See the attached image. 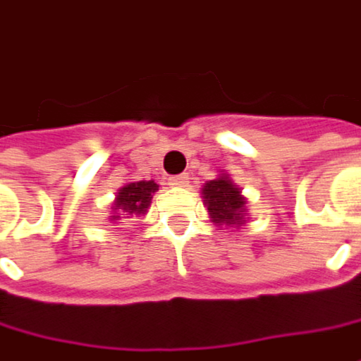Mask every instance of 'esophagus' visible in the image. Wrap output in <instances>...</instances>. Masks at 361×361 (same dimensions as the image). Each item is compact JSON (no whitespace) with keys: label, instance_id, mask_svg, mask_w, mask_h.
<instances>
[{"label":"esophagus","instance_id":"obj_1","mask_svg":"<svg viewBox=\"0 0 361 361\" xmlns=\"http://www.w3.org/2000/svg\"><path fill=\"white\" fill-rule=\"evenodd\" d=\"M188 183H190V178H188V176H176V178L169 180V185H171V188H185Z\"/></svg>","mask_w":361,"mask_h":361}]
</instances>
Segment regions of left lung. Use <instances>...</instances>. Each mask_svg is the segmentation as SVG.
Returning <instances> with one entry per match:
<instances>
[{
	"instance_id": "1",
	"label": "left lung",
	"mask_w": 361,
	"mask_h": 361,
	"mask_svg": "<svg viewBox=\"0 0 361 361\" xmlns=\"http://www.w3.org/2000/svg\"><path fill=\"white\" fill-rule=\"evenodd\" d=\"M204 206L208 208L210 221L216 226H235L241 228L249 221L247 198L241 188L231 180L228 173H219V178L206 181L202 185Z\"/></svg>"
}]
</instances>
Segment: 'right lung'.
<instances>
[{
    "label": "right lung",
    "mask_w": 361,
    "mask_h": 361,
    "mask_svg": "<svg viewBox=\"0 0 361 361\" xmlns=\"http://www.w3.org/2000/svg\"><path fill=\"white\" fill-rule=\"evenodd\" d=\"M159 190V185L155 180H140V181H128L124 183L116 192V198L112 202V212L108 216L110 223H120L126 219H137V216H145L153 194Z\"/></svg>",
    "instance_id": "right-lung-1"
}]
</instances>
